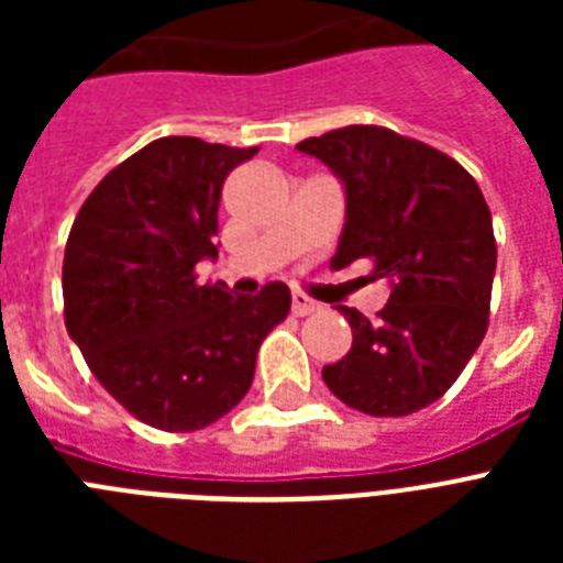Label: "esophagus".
Returning <instances> with one entry per match:
<instances>
[{"label": "esophagus", "mask_w": 563, "mask_h": 563, "mask_svg": "<svg viewBox=\"0 0 563 563\" xmlns=\"http://www.w3.org/2000/svg\"><path fill=\"white\" fill-rule=\"evenodd\" d=\"M318 303L312 298H307V295H300V291H295L291 295V312L295 316H309V312H316Z\"/></svg>", "instance_id": "obj_1"}]
</instances>
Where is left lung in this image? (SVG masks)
<instances>
[{"mask_svg": "<svg viewBox=\"0 0 563 563\" xmlns=\"http://www.w3.org/2000/svg\"><path fill=\"white\" fill-rule=\"evenodd\" d=\"M344 187L333 268L371 260L391 286L374 321L342 307L353 344L324 365L327 388L374 418H402L459 379L488 330L497 242L482 189L432 145L388 128L347 125L309 136Z\"/></svg>", "mask_w": 563, "mask_h": 563, "instance_id": "obj_1", "label": "left lung"}]
</instances>
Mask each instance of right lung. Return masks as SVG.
I'll return each instance as SVG.
<instances>
[{"label":"right lung","mask_w":563,"mask_h":563,"mask_svg":"<svg viewBox=\"0 0 563 563\" xmlns=\"http://www.w3.org/2000/svg\"><path fill=\"white\" fill-rule=\"evenodd\" d=\"M256 152L154 140L92 189L66 239V333L154 429L192 432L228 415L254 383L263 339L289 316L286 283L247 298L195 283V265L219 256L224 178Z\"/></svg>","instance_id":"right-lung-1"}]
</instances>
